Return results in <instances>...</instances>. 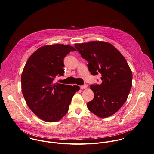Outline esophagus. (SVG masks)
Returning a JSON list of instances; mask_svg holds the SVG:
<instances>
[{"label":"esophagus","instance_id":"obj_1","mask_svg":"<svg viewBox=\"0 0 154 154\" xmlns=\"http://www.w3.org/2000/svg\"><path fill=\"white\" fill-rule=\"evenodd\" d=\"M87 86H87L86 85H84L80 86V89H81L82 90H84V89H85L87 88Z\"/></svg>","mask_w":154,"mask_h":154}]
</instances>
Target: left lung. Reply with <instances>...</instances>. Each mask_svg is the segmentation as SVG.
Wrapping results in <instances>:
<instances>
[{
	"label": "left lung",
	"instance_id": "left-lung-1",
	"mask_svg": "<svg viewBox=\"0 0 154 154\" xmlns=\"http://www.w3.org/2000/svg\"><path fill=\"white\" fill-rule=\"evenodd\" d=\"M89 62L92 75L101 74L102 83L90 86L94 96L87 106L100 118L114 114L127 100L132 85V72L123 55L111 43L92 41L74 45Z\"/></svg>",
	"mask_w": 154,
	"mask_h": 154
}]
</instances>
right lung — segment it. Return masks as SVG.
<instances>
[{
  "instance_id": "add662e5",
  "label": "right lung",
  "mask_w": 154,
  "mask_h": 154,
  "mask_svg": "<svg viewBox=\"0 0 154 154\" xmlns=\"http://www.w3.org/2000/svg\"><path fill=\"white\" fill-rule=\"evenodd\" d=\"M76 51L69 45H45L36 50L28 59L21 74V89L25 100L41 120L49 123L60 121L67 113L78 86L54 82L63 75V58Z\"/></svg>"
}]
</instances>
